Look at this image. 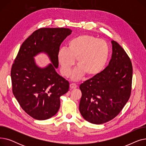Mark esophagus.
Wrapping results in <instances>:
<instances>
[{
  "label": "esophagus",
  "mask_w": 146,
  "mask_h": 146,
  "mask_svg": "<svg viewBox=\"0 0 146 146\" xmlns=\"http://www.w3.org/2000/svg\"><path fill=\"white\" fill-rule=\"evenodd\" d=\"M77 87H78L77 85H76V84H75V83H71L70 85V88L71 89H76Z\"/></svg>",
  "instance_id": "esophagus-1"
}]
</instances>
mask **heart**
<instances>
[{"label":"heart","mask_w":146,"mask_h":146,"mask_svg":"<svg viewBox=\"0 0 146 146\" xmlns=\"http://www.w3.org/2000/svg\"><path fill=\"white\" fill-rule=\"evenodd\" d=\"M110 56V47L105 40L92 35H81L68 42L67 48L58 52L60 72L66 77L70 74L74 60L78 67L72 74L73 80L80 79L85 74L92 78L100 73Z\"/></svg>","instance_id":"heart-1"}]
</instances>
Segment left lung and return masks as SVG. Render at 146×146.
<instances>
[{
  "mask_svg": "<svg viewBox=\"0 0 146 146\" xmlns=\"http://www.w3.org/2000/svg\"><path fill=\"white\" fill-rule=\"evenodd\" d=\"M108 66L99 74L82 83L79 111L86 121L102 124L117 117L131 95L133 66L125 50L112 41Z\"/></svg>",
  "mask_w": 146,
  "mask_h": 146,
  "instance_id": "obj_1",
  "label": "left lung"
}]
</instances>
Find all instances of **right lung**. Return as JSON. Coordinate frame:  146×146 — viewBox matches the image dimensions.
Returning <instances> with one entry per match:
<instances>
[{
    "instance_id": "obj_1",
    "label": "right lung",
    "mask_w": 146,
    "mask_h": 146,
    "mask_svg": "<svg viewBox=\"0 0 146 146\" xmlns=\"http://www.w3.org/2000/svg\"><path fill=\"white\" fill-rule=\"evenodd\" d=\"M72 33L65 28H42L22 43L11 68L13 94L27 113L44 120L54 115L60 106V98L67 93L69 83L56 71L58 52L65 38ZM44 52L52 63L38 67L33 57Z\"/></svg>"
}]
</instances>
